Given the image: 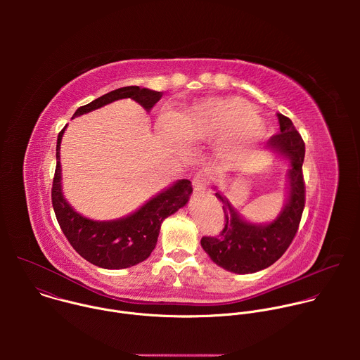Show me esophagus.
<instances>
[{
  "label": "esophagus",
  "instance_id": "1",
  "mask_svg": "<svg viewBox=\"0 0 360 360\" xmlns=\"http://www.w3.org/2000/svg\"><path fill=\"white\" fill-rule=\"evenodd\" d=\"M210 181H211L210 172H207V171H199V172L195 174L192 184H193V188H195L196 192H202L205 188H207V185L210 184Z\"/></svg>",
  "mask_w": 360,
  "mask_h": 360
}]
</instances>
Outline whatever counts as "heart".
<instances>
[{
    "label": "heart",
    "mask_w": 360,
    "mask_h": 360,
    "mask_svg": "<svg viewBox=\"0 0 360 360\" xmlns=\"http://www.w3.org/2000/svg\"><path fill=\"white\" fill-rule=\"evenodd\" d=\"M158 128L175 148L185 141L192 143L218 141V153L228 161L239 160L259 145L266 135L264 120L255 107L240 96L205 98L179 117L174 112L160 115Z\"/></svg>",
    "instance_id": "b5f03b06"
}]
</instances>
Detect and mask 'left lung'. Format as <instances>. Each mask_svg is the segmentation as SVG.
I'll use <instances>...</instances> for the list:
<instances>
[{"mask_svg": "<svg viewBox=\"0 0 360 360\" xmlns=\"http://www.w3.org/2000/svg\"><path fill=\"white\" fill-rule=\"evenodd\" d=\"M279 129L266 148L290 162L288 172V198L283 210L269 224L245 221L231 202L217 192L225 214L224 229L218 236H203L200 245L221 268L233 274H253L275 264L292 243L304 208V182L302 164L304 142L292 121L278 114Z\"/></svg>", "mask_w": 360, "mask_h": 360, "instance_id": "8db88e82", "label": "left lung"}]
</instances>
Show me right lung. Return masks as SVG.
<instances>
[{"instance_id":"obj_1","label":"right lung","mask_w":360,"mask_h":360,"mask_svg":"<svg viewBox=\"0 0 360 360\" xmlns=\"http://www.w3.org/2000/svg\"><path fill=\"white\" fill-rule=\"evenodd\" d=\"M162 92L139 86H124L79 107L72 118L88 114L114 101L131 98L146 111L161 99ZM67 125L57 139V168L53 181V207L57 221L72 248L84 259L104 269H124L145 261L158 240L165 218L185 207L192 193L188 179H179L169 188L150 198L134 214L115 221H94L79 215L67 202L61 186V139Z\"/></svg>"}]
</instances>
